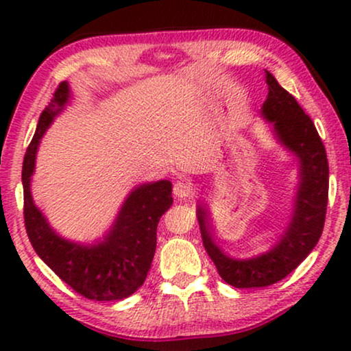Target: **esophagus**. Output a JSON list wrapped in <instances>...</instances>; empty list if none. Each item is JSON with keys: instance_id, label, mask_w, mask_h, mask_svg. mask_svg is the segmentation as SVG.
<instances>
[{"instance_id": "1", "label": "esophagus", "mask_w": 351, "mask_h": 351, "mask_svg": "<svg viewBox=\"0 0 351 351\" xmlns=\"http://www.w3.org/2000/svg\"><path fill=\"white\" fill-rule=\"evenodd\" d=\"M173 193H175L176 198H180V199L189 198V196H191V193H193L191 183H189V181H186V180L176 181L175 186H173Z\"/></svg>"}]
</instances>
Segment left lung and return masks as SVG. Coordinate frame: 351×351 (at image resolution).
<instances>
[{"mask_svg": "<svg viewBox=\"0 0 351 351\" xmlns=\"http://www.w3.org/2000/svg\"><path fill=\"white\" fill-rule=\"evenodd\" d=\"M265 82L269 94L261 114L272 123L277 140L300 162V181L291 223L271 251L251 259H234L213 239L206 209H196L204 249L217 274L236 289L267 287L287 277L317 245L327 215L328 160L324 142L299 102L267 71Z\"/></svg>", "mask_w": 351, "mask_h": 351, "instance_id": "1", "label": "left lung"}]
</instances>
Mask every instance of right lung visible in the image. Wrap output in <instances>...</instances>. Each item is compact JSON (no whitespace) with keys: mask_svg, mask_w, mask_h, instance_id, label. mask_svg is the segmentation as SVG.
Returning a JSON list of instances; mask_svg holds the SVG:
<instances>
[{"mask_svg":"<svg viewBox=\"0 0 351 351\" xmlns=\"http://www.w3.org/2000/svg\"><path fill=\"white\" fill-rule=\"evenodd\" d=\"M69 92L67 82L59 84L24 155V226L36 254L75 292L88 300H120L147 279L156 249V226L173 204L171 183L162 180L136 186L120 208L114 226L97 244H77L56 234L31 196V175L39 142L66 107Z\"/></svg>","mask_w":351,"mask_h":351,"instance_id":"obj_1","label":"right lung"}]
</instances>
